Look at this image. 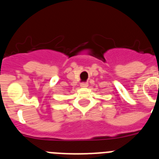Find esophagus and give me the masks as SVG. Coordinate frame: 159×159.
Instances as JSON below:
<instances>
[{
    "mask_svg": "<svg viewBox=\"0 0 159 159\" xmlns=\"http://www.w3.org/2000/svg\"><path fill=\"white\" fill-rule=\"evenodd\" d=\"M88 86V84H87V83H82V84H80V88H85Z\"/></svg>",
    "mask_w": 159,
    "mask_h": 159,
    "instance_id": "34e87169",
    "label": "esophagus"
}]
</instances>
